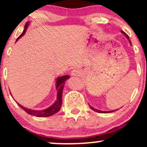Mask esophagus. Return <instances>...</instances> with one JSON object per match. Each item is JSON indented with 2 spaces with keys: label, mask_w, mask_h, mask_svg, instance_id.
Returning <instances> with one entry per match:
<instances>
[{
  "label": "esophagus",
  "mask_w": 147,
  "mask_h": 147,
  "mask_svg": "<svg viewBox=\"0 0 147 147\" xmlns=\"http://www.w3.org/2000/svg\"><path fill=\"white\" fill-rule=\"evenodd\" d=\"M82 73V71H81L79 69H73V70L71 71V75L72 76H79L81 75Z\"/></svg>",
  "instance_id": "esophagus-1"
}]
</instances>
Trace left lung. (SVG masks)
I'll return each mask as SVG.
<instances>
[{"mask_svg": "<svg viewBox=\"0 0 147 147\" xmlns=\"http://www.w3.org/2000/svg\"><path fill=\"white\" fill-rule=\"evenodd\" d=\"M121 32H122V34H124L125 35V36H126V38H127L129 40V36H128V35L126 34L125 32H124L123 31V30H122V31H121ZM129 41H130V40H129ZM130 43H131V41H130ZM89 106H90V105H89ZM90 109H92V110L95 111H96V112H97V113H112V112H113V111H99V110H97V109H94V108H92V106H90ZM117 110H116V111H117Z\"/></svg>", "mask_w": 147, "mask_h": 147, "instance_id": "8db88e82", "label": "left lung"}]
</instances>
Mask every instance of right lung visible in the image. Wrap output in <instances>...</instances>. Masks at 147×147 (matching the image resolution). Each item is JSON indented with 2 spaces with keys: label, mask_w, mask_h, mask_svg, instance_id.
I'll list each match as a JSON object with an SVG mask.
<instances>
[{
  "label": "right lung",
  "mask_w": 147,
  "mask_h": 147,
  "mask_svg": "<svg viewBox=\"0 0 147 147\" xmlns=\"http://www.w3.org/2000/svg\"><path fill=\"white\" fill-rule=\"evenodd\" d=\"M28 25H29V23H26V24L25 25L24 30H23V33L18 37V38L16 39V41H18L21 36H23L25 34V32H26L27 28H28ZM70 78V76L69 75H65V76H61V77H58L57 79L56 82V87H57V97L56 102L54 103L51 106L48 108V109H44V110L41 111H35V110H31L30 109H27V108L23 107V106H21V104H18V105L23 109L27 113L32 115H34L36 117H50V116L52 115L57 113V112H59L60 110L62 104V92H63V89L64 87V84H65V81L67 79Z\"/></svg>",
  "instance_id": "add662e5"
}]
</instances>
